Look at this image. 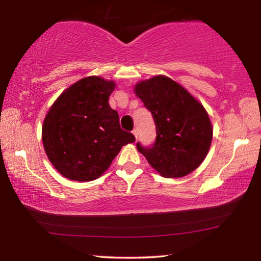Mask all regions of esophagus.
<instances>
[{
    "label": "esophagus",
    "instance_id": "34e87169",
    "mask_svg": "<svg viewBox=\"0 0 261 261\" xmlns=\"http://www.w3.org/2000/svg\"><path fill=\"white\" fill-rule=\"evenodd\" d=\"M132 134H134V136L136 137V139H138V129H134V131H132Z\"/></svg>",
    "mask_w": 261,
    "mask_h": 261
}]
</instances>
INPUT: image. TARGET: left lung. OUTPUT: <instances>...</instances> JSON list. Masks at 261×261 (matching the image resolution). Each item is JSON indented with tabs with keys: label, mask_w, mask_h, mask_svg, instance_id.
I'll use <instances>...</instances> for the list:
<instances>
[{
	"label": "left lung",
	"mask_w": 261,
	"mask_h": 261,
	"mask_svg": "<svg viewBox=\"0 0 261 261\" xmlns=\"http://www.w3.org/2000/svg\"><path fill=\"white\" fill-rule=\"evenodd\" d=\"M135 92L151 112L157 132L151 146L137 142L138 150L166 178H178L195 170L206 157L213 135L203 105L162 75L140 82Z\"/></svg>",
	"instance_id": "obj_1"
}]
</instances>
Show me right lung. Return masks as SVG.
Here are the masks:
<instances>
[{"label":"right lung","instance_id":"right-lung-1","mask_svg":"<svg viewBox=\"0 0 261 261\" xmlns=\"http://www.w3.org/2000/svg\"><path fill=\"white\" fill-rule=\"evenodd\" d=\"M114 83L91 76L67 88L53 104L42 125L47 156L68 179L90 181L107 170L121 148L135 142L121 129L109 96Z\"/></svg>","mask_w":261,"mask_h":261}]
</instances>
